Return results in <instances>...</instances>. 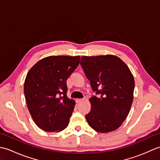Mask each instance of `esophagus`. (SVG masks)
I'll list each match as a JSON object with an SVG mask.
<instances>
[{
  "instance_id": "obj_1",
  "label": "esophagus",
  "mask_w": 160,
  "mask_h": 160,
  "mask_svg": "<svg viewBox=\"0 0 160 160\" xmlns=\"http://www.w3.org/2000/svg\"><path fill=\"white\" fill-rule=\"evenodd\" d=\"M83 100H84L83 99H77L76 100V102L77 103H80V102H82Z\"/></svg>"
}]
</instances>
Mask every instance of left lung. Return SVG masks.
<instances>
[{
  "instance_id": "obj_1",
  "label": "left lung",
  "mask_w": 160,
  "mask_h": 160,
  "mask_svg": "<svg viewBox=\"0 0 160 160\" xmlns=\"http://www.w3.org/2000/svg\"><path fill=\"white\" fill-rule=\"evenodd\" d=\"M80 64L92 90L91 109L85 115L90 127L100 132L116 130L127 118L133 100L135 81L128 66L113 55L82 56Z\"/></svg>"
}]
</instances>
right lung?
Masks as SVG:
<instances>
[{"label":"right lung","instance_id":"obj_1","mask_svg":"<svg viewBox=\"0 0 160 160\" xmlns=\"http://www.w3.org/2000/svg\"><path fill=\"white\" fill-rule=\"evenodd\" d=\"M80 59V56H48L27 74L24 84L27 104L33 120L42 130L59 132L69 124L76 103L67 96V80Z\"/></svg>","mask_w":160,"mask_h":160}]
</instances>
